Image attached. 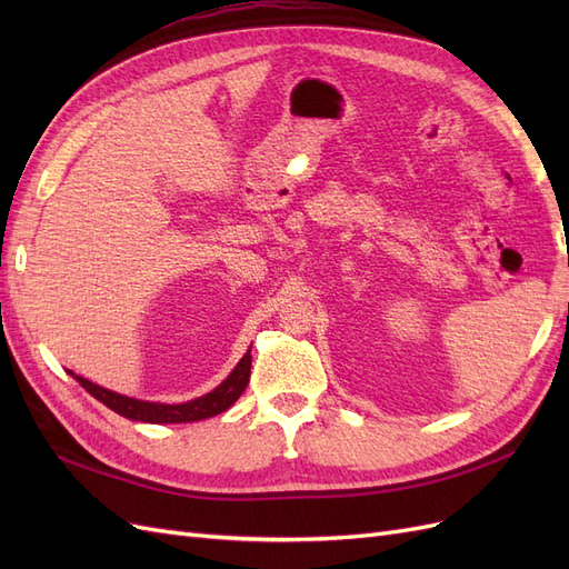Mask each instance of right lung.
I'll use <instances>...</instances> for the list:
<instances>
[{
	"instance_id": "obj_1",
	"label": "right lung",
	"mask_w": 569,
	"mask_h": 569,
	"mask_svg": "<svg viewBox=\"0 0 569 569\" xmlns=\"http://www.w3.org/2000/svg\"><path fill=\"white\" fill-rule=\"evenodd\" d=\"M249 375H251V349L242 356L237 368L213 391L203 393V396H199V399H192L187 403H153V401L130 399V396L109 391L90 380H84V377H80V375H73V377L84 391L92 393L97 401H101L107 408L118 412V416L130 418V420H140V422L168 425V422H197V420L213 418V416H218V412L228 410L247 389Z\"/></svg>"
}]
</instances>
